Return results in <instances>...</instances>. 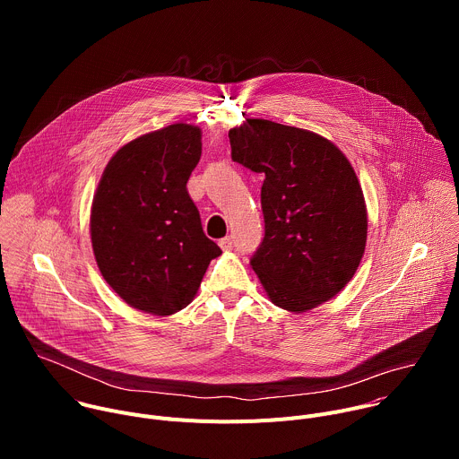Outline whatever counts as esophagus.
Instances as JSON below:
<instances>
[{
	"instance_id": "1",
	"label": "esophagus",
	"mask_w": 459,
	"mask_h": 459,
	"mask_svg": "<svg viewBox=\"0 0 459 459\" xmlns=\"http://www.w3.org/2000/svg\"><path fill=\"white\" fill-rule=\"evenodd\" d=\"M218 243H220L221 250H225V252L232 248V238H230V236H225V238H221Z\"/></svg>"
}]
</instances>
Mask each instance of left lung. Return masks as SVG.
I'll list each match as a JSON object with an SVG mask.
<instances>
[{
	"label": "left lung",
	"instance_id": "left-lung-1",
	"mask_svg": "<svg viewBox=\"0 0 459 459\" xmlns=\"http://www.w3.org/2000/svg\"><path fill=\"white\" fill-rule=\"evenodd\" d=\"M232 160L265 174V238L250 265L274 305L307 312L354 276L367 243V207L345 154L310 130L247 119L229 130Z\"/></svg>",
	"mask_w": 459,
	"mask_h": 459
}]
</instances>
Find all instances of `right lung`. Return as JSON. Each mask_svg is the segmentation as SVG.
Masks as SVG:
<instances>
[{
    "mask_svg": "<svg viewBox=\"0 0 459 459\" xmlns=\"http://www.w3.org/2000/svg\"><path fill=\"white\" fill-rule=\"evenodd\" d=\"M200 158L202 128L174 123L123 145L103 170L92 250L105 281L133 308L154 316L185 308L221 254L186 190Z\"/></svg>",
    "mask_w": 459,
    "mask_h": 459,
    "instance_id": "obj_1",
    "label": "right lung"
}]
</instances>
